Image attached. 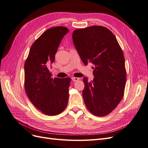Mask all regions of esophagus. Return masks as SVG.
Instances as JSON below:
<instances>
[{
  "label": "esophagus",
  "mask_w": 148,
  "mask_h": 148,
  "mask_svg": "<svg viewBox=\"0 0 148 148\" xmlns=\"http://www.w3.org/2000/svg\"><path fill=\"white\" fill-rule=\"evenodd\" d=\"M72 81H78L79 79V78H77V77H73L72 78Z\"/></svg>",
  "instance_id": "1"
}]
</instances>
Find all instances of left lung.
Here are the masks:
<instances>
[{
	"label": "left lung",
	"mask_w": 148,
	"mask_h": 148,
	"mask_svg": "<svg viewBox=\"0 0 148 148\" xmlns=\"http://www.w3.org/2000/svg\"><path fill=\"white\" fill-rule=\"evenodd\" d=\"M72 38L82 61L93 64V81L83 79L82 97L86 107L94 115H107L116 108L125 93L123 51L113 33L103 26L75 29Z\"/></svg>",
	"instance_id": "left-lung-1"
}]
</instances>
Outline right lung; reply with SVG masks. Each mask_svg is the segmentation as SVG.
Here are the masks:
<instances>
[{"label":"right lung","instance_id":"add662e5","mask_svg":"<svg viewBox=\"0 0 148 148\" xmlns=\"http://www.w3.org/2000/svg\"><path fill=\"white\" fill-rule=\"evenodd\" d=\"M66 27L58 26L47 29L34 41L24 65V86L32 104L42 114L56 115L67 107L71 78H51L49 68Z\"/></svg>","mask_w":148,"mask_h":148}]
</instances>
